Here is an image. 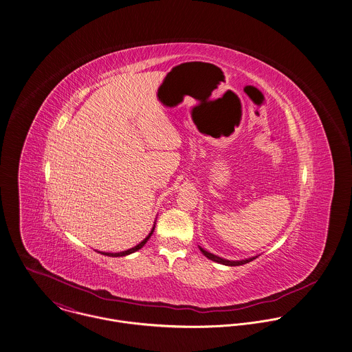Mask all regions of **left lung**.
I'll return each instance as SVG.
<instances>
[{"mask_svg": "<svg viewBox=\"0 0 352 352\" xmlns=\"http://www.w3.org/2000/svg\"><path fill=\"white\" fill-rule=\"evenodd\" d=\"M199 250H201V252H202L208 259H210V261H213V262H217V263H221V265H226V266H241V265H245V263H248V262H251V261L255 259V258H250V259H245V261H227V259H223V258H220V256H217V255H213V254L205 251L204 248H199Z\"/></svg>", "mask_w": 352, "mask_h": 352, "instance_id": "obj_1", "label": "left lung"}]
</instances>
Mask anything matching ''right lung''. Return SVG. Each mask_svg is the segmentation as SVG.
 I'll use <instances>...</instances> for the list:
<instances>
[{
  "label": "right lung",
  "instance_id": "1",
  "mask_svg": "<svg viewBox=\"0 0 352 352\" xmlns=\"http://www.w3.org/2000/svg\"><path fill=\"white\" fill-rule=\"evenodd\" d=\"M154 228H155V226H154ZM154 228H153V231L148 234V236H147L142 243H139V244H138V245H135L133 248H129V250L122 251V252H116V254H113V252H100V254H104V255H107V256H125V255H129V254H132V252H135V251L140 250V248L147 243V240L151 237V234L154 232Z\"/></svg>",
  "mask_w": 352,
  "mask_h": 352
}]
</instances>
